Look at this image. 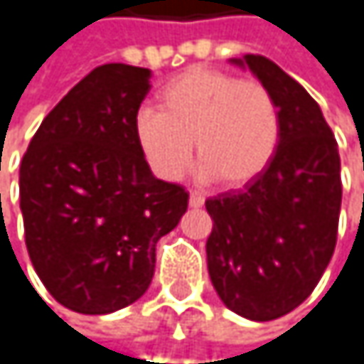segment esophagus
<instances>
[{"label":"esophagus","mask_w":364,"mask_h":364,"mask_svg":"<svg viewBox=\"0 0 364 364\" xmlns=\"http://www.w3.org/2000/svg\"><path fill=\"white\" fill-rule=\"evenodd\" d=\"M203 205H205V198H203L200 194H194V192H192V194H190V207H192V209H200Z\"/></svg>","instance_id":"1"}]
</instances>
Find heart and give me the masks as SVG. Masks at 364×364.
Here are the masks:
<instances>
[{"mask_svg":"<svg viewBox=\"0 0 364 364\" xmlns=\"http://www.w3.org/2000/svg\"><path fill=\"white\" fill-rule=\"evenodd\" d=\"M159 112L142 107L134 118L136 142L164 181H178L196 157L205 178L242 188L274 159L280 144V109L259 80H240L220 68L192 66L159 90Z\"/></svg>","mask_w":364,"mask_h":364,"instance_id":"1","label":"heart"}]
</instances>
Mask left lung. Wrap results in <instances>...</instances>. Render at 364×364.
Segmentation results:
<instances>
[{"instance_id":"8db88e82","label":"left lung","mask_w":364,"mask_h":364,"mask_svg":"<svg viewBox=\"0 0 364 364\" xmlns=\"http://www.w3.org/2000/svg\"><path fill=\"white\" fill-rule=\"evenodd\" d=\"M248 66L280 109V144L244 190L207 198V267L220 300L252 321L291 313L317 287L339 230L341 159L317 101L263 55Z\"/></svg>"}]
</instances>
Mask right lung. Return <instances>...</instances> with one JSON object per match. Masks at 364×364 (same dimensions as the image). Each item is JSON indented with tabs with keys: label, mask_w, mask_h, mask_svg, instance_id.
<instances>
[{
	"label": "right lung",
	"mask_w": 364,
	"mask_h": 364,
	"mask_svg": "<svg viewBox=\"0 0 364 364\" xmlns=\"http://www.w3.org/2000/svg\"><path fill=\"white\" fill-rule=\"evenodd\" d=\"M151 70L103 64L45 116L18 170L25 246L66 309L105 315L144 296L157 242L188 211L183 186L155 178L134 136Z\"/></svg>",
	"instance_id": "add662e5"
}]
</instances>
